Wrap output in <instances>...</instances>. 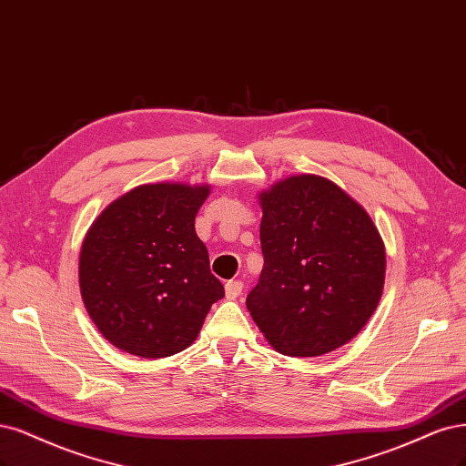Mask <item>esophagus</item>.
<instances>
[{"label": "esophagus", "mask_w": 466, "mask_h": 466, "mask_svg": "<svg viewBox=\"0 0 466 466\" xmlns=\"http://www.w3.org/2000/svg\"><path fill=\"white\" fill-rule=\"evenodd\" d=\"M243 289H245L243 281H229L226 283V295L228 299H237L240 293H243Z\"/></svg>", "instance_id": "34e87169"}]
</instances>
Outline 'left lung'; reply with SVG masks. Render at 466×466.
<instances>
[{"mask_svg": "<svg viewBox=\"0 0 466 466\" xmlns=\"http://www.w3.org/2000/svg\"><path fill=\"white\" fill-rule=\"evenodd\" d=\"M264 269L247 309L287 357H319L372 318L386 283V247L372 218L322 175L300 173L258 192Z\"/></svg>", "mask_w": 466, "mask_h": 466, "instance_id": "1", "label": "left lung"}]
</instances>
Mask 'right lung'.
<instances>
[{
    "label": "right lung",
    "instance_id": "right-lung-1",
    "mask_svg": "<svg viewBox=\"0 0 466 466\" xmlns=\"http://www.w3.org/2000/svg\"><path fill=\"white\" fill-rule=\"evenodd\" d=\"M210 185L148 183L104 208L80 247L85 309L106 339L140 359L195 343L223 285L195 231Z\"/></svg>",
    "mask_w": 466,
    "mask_h": 466
}]
</instances>
